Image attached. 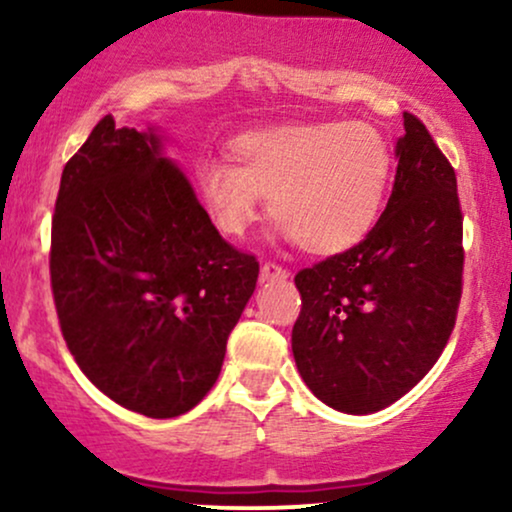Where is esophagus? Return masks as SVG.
I'll return each mask as SVG.
<instances>
[{
  "label": "esophagus",
  "mask_w": 512,
  "mask_h": 512,
  "mask_svg": "<svg viewBox=\"0 0 512 512\" xmlns=\"http://www.w3.org/2000/svg\"><path fill=\"white\" fill-rule=\"evenodd\" d=\"M260 276H262V281H279V279H286L289 272H286L284 267H279V264L264 262L260 267Z\"/></svg>",
  "instance_id": "obj_1"
}]
</instances>
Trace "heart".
Wrapping results in <instances>:
<instances>
[{
  "label": "heart",
  "mask_w": 512,
  "mask_h": 512,
  "mask_svg": "<svg viewBox=\"0 0 512 512\" xmlns=\"http://www.w3.org/2000/svg\"><path fill=\"white\" fill-rule=\"evenodd\" d=\"M228 158L195 166L197 195L216 231L243 238L262 214L310 255L356 248L375 228L392 173L390 144L368 122H303L238 134Z\"/></svg>",
  "instance_id": "b5f03b06"
}]
</instances>
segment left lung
I'll list each match as a JSON object with an SVG mask.
<instances>
[{"mask_svg": "<svg viewBox=\"0 0 512 512\" xmlns=\"http://www.w3.org/2000/svg\"><path fill=\"white\" fill-rule=\"evenodd\" d=\"M395 156L392 195L366 240L296 274L298 373L344 414H373L407 395L443 354L462 296L455 170L411 113Z\"/></svg>", "mask_w": 512, "mask_h": 512, "instance_id": "8db88e82", "label": "left lung"}]
</instances>
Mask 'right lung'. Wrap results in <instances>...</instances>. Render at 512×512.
I'll return each instance as SVG.
<instances>
[{
    "mask_svg": "<svg viewBox=\"0 0 512 512\" xmlns=\"http://www.w3.org/2000/svg\"><path fill=\"white\" fill-rule=\"evenodd\" d=\"M260 264L219 236L158 127L105 115L62 170L50 281L69 351L103 395L151 419L202 402Z\"/></svg>",
    "mask_w": 512,
    "mask_h": 512,
    "instance_id": "add662e5",
    "label": "right lung"
}]
</instances>
